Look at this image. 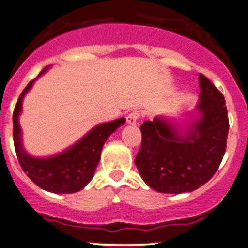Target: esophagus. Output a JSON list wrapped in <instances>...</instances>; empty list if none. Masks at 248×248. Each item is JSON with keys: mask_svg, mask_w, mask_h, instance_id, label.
Segmentation results:
<instances>
[{"mask_svg": "<svg viewBox=\"0 0 248 248\" xmlns=\"http://www.w3.org/2000/svg\"><path fill=\"white\" fill-rule=\"evenodd\" d=\"M139 119H140V112L139 111H132L126 116V122H127V124H130V125H136Z\"/></svg>", "mask_w": 248, "mask_h": 248, "instance_id": "34e87169", "label": "esophagus"}]
</instances>
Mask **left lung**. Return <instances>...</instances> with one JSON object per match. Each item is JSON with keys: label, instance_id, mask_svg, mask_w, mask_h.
<instances>
[{"label": "left lung", "instance_id": "obj_1", "mask_svg": "<svg viewBox=\"0 0 248 248\" xmlns=\"http://www.w3.org/2000/svg\"><path fill=\"white\" fill-rule=\"evenodd\" d=\"M202 117L182 137L164 118L141 125L142 142L135 158L144 182L159 193L193 192L212 178L222 163L229 131L227 106L222 93L199 75Z\"/></svg>", "mask_w": 248, "mask_h": 248}]
</instances>
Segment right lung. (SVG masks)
Returning a JSON list of instances; mask_svg holds the SVG:
<instances>
[{
    "label": "right lung",
    "mask_w": 248,
    "mask_h": 248,
    "mask_svg": "<svg viewBox=\"0 0 248 248\" xmlns=\"http://www.w3.org/2000/svg\"><path fill=\"white\" fill-rule=\"evenodd\" d=\"M46 70L44 67L40 75ZM32 83L31 80L23 90L13 112V141L19 164L26 176L42 189L59 194L78 192L92 181L104 143L117 127L125 123V118L97 125L63 153L46 159L33 158L21 146V131L18 123L23 97Z\"/></svg>",
    "instance_id": "1"
}]
</instances>
